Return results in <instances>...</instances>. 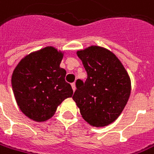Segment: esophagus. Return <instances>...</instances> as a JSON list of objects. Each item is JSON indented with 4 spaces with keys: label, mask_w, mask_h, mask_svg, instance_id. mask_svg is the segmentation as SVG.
<instances>
[{
    "label": "esophagus",
    "mask_w": 154,
    "mask_h": 154,
    "mask_svg": "<svg viewBox=\"0 0 154 154\" xmlns=\"http://www.w3.org/2000/svg\"><path fill=\"white\" fill-rule=\"evenodd\" d=\"M72 89H73V91H75V90H76V83H75V82L72 83Z\"/></svg>",
    "instance_id": "1"
}]
</instances>
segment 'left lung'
I'll return each mask as SVG.
<instances>
[{"instance_id": "1", "label": "left lung", "mask_w": 154, "mask_h": 154, "mask_svg": "<svg viewBox=\"0 0 154 154\" xmlns=\"http://www.w3.org/2000/svg\"><path fill=\"white\" fill-rule=\"evenodd\" d=\"M87 72L85 82L77 80L72 96L82 119L94 127H104L117 119L129 100L130 76L112 51L100 46L78 50Z\"/></svg>"}]
</instances>
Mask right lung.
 I'll return each instance as SVG.
<instances>
[{"mask_svg": "<svg viewBox=\"0 0 154 154\" xmlns=\"http://www.w3.org/2000/svg\"><path fill=\"white\" fill-rule=\"evenodd\" d=\"M64 52L46 47L23 58L12 75V87L20 111L35 122H44L57 107L72 96L66 82V71L60 66Z\"/></svg>", "mask_w": 154, "mask_h": 154, "instance_id": "right-lung-1", "label": "right lung"}]
</instances>
